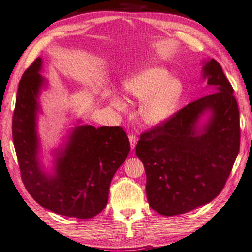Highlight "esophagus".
<instances>
[{
    "mask_svg": "<svg viewBox=\"0 0 252 252\" xmlns=\"http://www.w3.org/2000/svg\"><path fill=\"white\" fill-rule=\"evenodd\" d=\"M128 138H129L130 148H131V150H134L136 148V145H137V137L134 136V135H130L129 137H128Z\"/></svg>",
    "mask_w": 252,
    "mask_h": 252,
    "instance_id": "esophagus-1",
    "label": "esophagus"
}]
</instances>
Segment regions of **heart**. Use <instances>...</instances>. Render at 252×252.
Segmentation results:
<instances>
[{"label": "heart", "instance_id": "b5f03b06", "mask_svg": "<svg viewBox=\"0 0 252 252\" xmlns=\"http://www.w3.org/2000/svg\"><path fill=\"white\" fill-rule=\"evenodd\" d=\"M125 89L131 97L145 103L142 118L153 126L164 124L177 113L184 94L183 83L161 67H151L132 75L125 82ZM114 106L120 112L126 111L122 99L116 98Z\"/></svg>", "mask_w": 252, "mask_h": 252}]
</instances>
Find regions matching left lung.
<instances>
[{
	"label": "left lung",
	"instance_id": "1",
	"mask_svg": "<svg viewBox=\"0 0 252 252\" xmlns=\"http://www.w3.org/2000/svg\"><path fill=\"white\" fill-rule=\"evenodd\" d=\"M202 80L212 93L142 134L136 146L149 205L163 216L184 214L214 200L239 153L238 105L216 60L202 61Z\"/></svg>",
	"mask_w": 252,
	"mask_h": 252
}]
</instances>
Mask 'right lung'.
<instances>
[{
  "mask_svg": "<svg viewBox=\"0 0 252 252\" xmlns=\"http://www.w3.org/2000/svg\"><path fill=\"white\" fill-rule=\"evenodd\" d=\"M37 58L18 84L13 115V141L24 185L32 198L56 214L89 220L106 206L111 181L130 150L121 127L81 125L72 122L45 163L38 121L42 114L39 96L48 88Z\"/></svg>",
  "mask_w": 252,
  "mask_h": 252,
  "instance_id": "obj_1",
  "label": "right lung"
}]
</instances>
